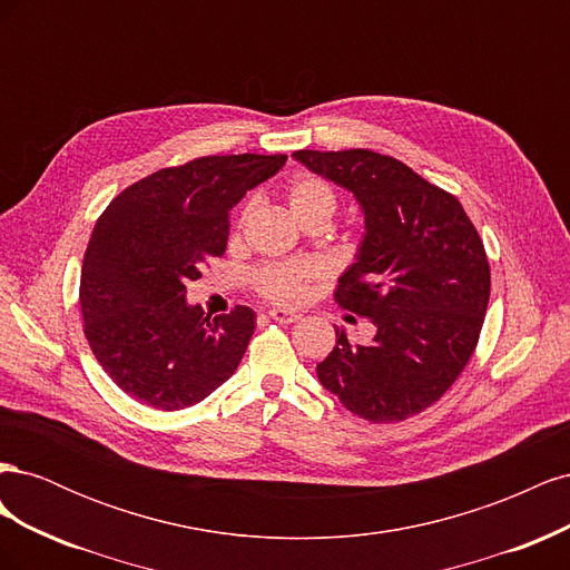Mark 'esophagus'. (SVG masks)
<instances>
[{"label":"esophagus","mask_w":570,"mask_h":570,"mask_svg":"<svg viewBox=\"0 0 570 570\" xmlns=\"http://www.w3.org/2000/svg\"><path fill=\"white\" fill-rule=\"evenodd\" d=\"M268 318L278 321V323H297L299 321V314L295 312H285V308H268Z\"/></svg>","instance_id":"esophagus-1"}]
</instances>
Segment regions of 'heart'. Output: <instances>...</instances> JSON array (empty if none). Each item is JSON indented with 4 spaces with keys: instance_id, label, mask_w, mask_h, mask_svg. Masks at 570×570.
<instances>
[{
    "instance_id": "heart-1",
    "label": "heart",
    "mask_w": 570,
    "mask_h": 570,
    "mask_svg": "<svg viewBox=\"0 0 570 570\" xmlns=\"http://www.w3.org/2000/svg\"><path fill=\"white\" fill-rule=\"evenodd\" d=\"M287 204L289 212L299 223L308 216H325L331 218L337 209V195L335 189L327 185L323 178L312 174H299L292 178L287 187ZM252 209V202L247 204L245 216ZM323 275V268L316 262H283V264H268L254 271L252 281L258 295L266 299L295 304L306 297L308 287H312Z\"/></svg>"
}]
</instances>
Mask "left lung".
I'll list each match as a JSON object with an SVG mask.
<instances>
[{
  "label": "left lung",
  "mask_w": 570,
  "mask_h": 570,
  "mask_svg": "<svg viewBox=\"0 0 570 570\" xmlns=\"http://www.w3.org/2000/svg\"><path fill=\"white\" fill-rule=\"evenodd\" d=\"M295 159L354 193L366 223L335 302L368 318L375 335L352 344L335 327L318 381L358 419L416 416L440 402L475 352L490 302L482 239L454 195L387 154L299 149Z\"/></svg>",
  "instance_id": "obj_1"
}]
</instances>
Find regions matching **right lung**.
<instances>
[{
    "label": "right lung",
    "instance_id": "1",
    "mask_svg": "<svg viewBox=\"0 0 570 570\" xmlns=\"http://www.w3.org/2000/svg\"><path fill=\"white\" fill-rule=\"evenodd\" d=\"M285 161V154H228L161 168L97 218L80 271L82 331L132 400L159 411L193 406L239 366L256 314L235 306L204 316L185 302V285L226 252L233 206Z\"/></svg>",
    "mask_w": 570,
    "mask_h": 570
}]
</instances>
